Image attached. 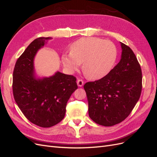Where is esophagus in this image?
<instances>
[{"label":"esophagus","mask_w":157,"mask_h":157,"mask_svg":"<svg viewBox=\"0 0 157 157\" xmlns=\"http://www.w3.org/2000/svg\"><path fill=\"white\" fill-rule=\"evenodd\" d=\"M77 85L78 86H80V87H81V86H82L83 85H84V81L82 80H81V79H78L77 80Z\"/></svg>","instance_id":"1"}]
</instances>
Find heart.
I'll use <instances>...</instances> for the list:
<instances>
[{
  "mask_svg": "<svg viewBox=\"0 0 157 157\" xmlns=\"http://www.w3.org/2000/svg\"><path fill=\"white\" fill-rule=\"evenodd\" d=\"M117 56V48L113 42L86 37L71 45L69 53L61 56V62L69 73H73L83 62L84 73L92 79H99L110 71Z\"/></svg>",
  "mask_w": 157,
  "mask_h": 157,
  "instance_id": "1",
  "label": "heart"
}]
</instances>
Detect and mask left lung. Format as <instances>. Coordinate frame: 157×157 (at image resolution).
<instances>
[{
	"label": "left lung",
	"mask_w": 157,
	"mask_h": 157,
	"mask_svg": "<svg viewBox=\"0 0 157 157\" xmlns=\"http://www.w3.org/2000/svg\"><path fill=\"white\" fill-rule=\"evenodd\" d=\"M121 59L102 78L84 85L91 119L104 126L124 121L139 100L142 89V73L136 55L129 46L121 42Z\"/></svg>",
	"instance_id": "left-lung-1"
}]
</instances>
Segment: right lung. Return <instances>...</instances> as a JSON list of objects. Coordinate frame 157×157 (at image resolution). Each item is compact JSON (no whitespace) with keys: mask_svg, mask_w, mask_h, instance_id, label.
I'll use <instances>...</instances> for the list:
<instances>
[{"mask_svg":"<svg viewBox=\"0 0 157 157\" xmlns=\"http://www.w3.org/2000/svg\"><path fill=\"white\" fill-rule=\"evenodd\" d=\"M51 39L33 40L17 59L13 73V94L19 108L30 122L42 128L63 120L69 99L78 88L74 76L59 71L49 77H36L35 56Z\"/></svg>","mask_w":157,"mask_h":157,"instance_id":"obj_1","label":"right lung"}]
</instances>
